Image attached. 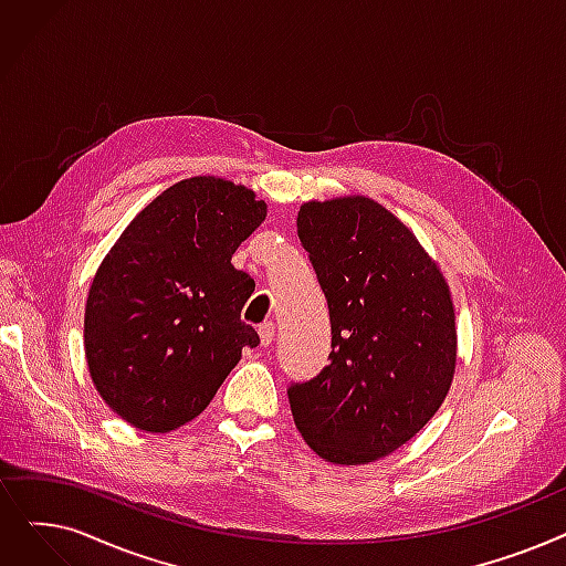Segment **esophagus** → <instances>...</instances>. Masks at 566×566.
Wrapping results in <instances>:
<instances>
[{"label": "esophagus", "instance_id": "esophagus-1", "mask_svg": "<svg viewBox=\"0 0 566 566\" xmlns=\"http://www.w3.org/2000/svg\"><path fill=\"white\" fill-rule=\"evenodd\" d=\"M259 337H261L263 347H268V344H273V339H275V324H273V322L261 324V326H259Z\"/></svg>", "mask_w": 566, "mask_h": 566}]
</instances>
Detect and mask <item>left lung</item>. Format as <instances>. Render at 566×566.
Instances as JSON below:
<instances>
[{
	"label": "left lung",
	"mask_w": 566,
	"mask_h": 566,
	"mask_svg": "<svg viewBox=\"0 0 566 566\" xmlns=\"http://www.w3.org/2000/svg\"><path fill=\"white\" fill-rule=\"evenodd\" d=\"M298 238L328 303L331 363L289 386L293 423L328 462H373L407 444L451 388L449 284L400 219L365 196L305 203Z\"/></svg>",
	"instance_id": "left-lung-1"
}]
</instances>
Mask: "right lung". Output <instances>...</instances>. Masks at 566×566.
Instances as JSON below:
<instances>
[{
  "label": "right lung",
  "mask_w": 566,
  "mask_h": 566,
  "mask_svg": "<svg viewBox=\"0 0 566 566\" xmlns=\"http://www.w3.org/2000/svg\"><path fill=\"white\" fill-rule=\"evenodd\" d=\"M265 203L222 178L168 187L119 235L90 286L85 356L106 405L145 432L196 419L259 347L240 318L254 280L231 256Z\"/></svg>",
  "instance_id": "add662e5"
}]
</instances>
